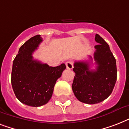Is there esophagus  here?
I'll return each mask as SVG.
<instances>
[{
  "label": "esophagus",
  "mask_w": 129,
  "mask_h": 129,
  "mask_svg": "<svg viewBox=\"0 0 129 129\" xmlns=\"http://www.w3.org/2000/svg\"><path fill=\"white\" fill-rule=\"evenodd\" d=\"M66 68L69 70H72L73 68V67H74V64H73L72 61H67L66 63Z\"/></svg>",
  "instance_id": "obj_1"
}]
</instances>
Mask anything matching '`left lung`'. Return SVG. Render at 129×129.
I'll list each match as a JSON object with an SVG mask.
<instances>
[{
	"label": "left lung",
	"mask_w": 129,
	"mask_h": 129,
	"mask_svg": "<svg viewBox=\"0 0 129 129\" xmlns=\"http://www.w3.org/2000/svg\"><path fill=\"white\" fill-rule=\"evenodd\" d=\"M96 70H90L89 61H76L72 90L77 99L88 104H97L112 93L117 77L116 59L109 45L98 34L95 36ZM92 59V57H90Z\"/></svg>",
	"instance_id": "8db88e82"
}]
</instances>
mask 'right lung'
<instances>
[{
  "label": "right lung",
  "instance_id": "right-lung-1",
  "mask_svg": "<svg viewBox=\"0 0 129 129\" xmlns=\"http://www.w3.org/2000/svg\"><path fill=\"white\" fill-rule=\"evenodd\" d=\"M42 41L41 35H35L20 47L11 73V84L17 99L33 107L49 102L57 80L66 68L65 63L51 67L33 59V52Z\"/></svg>",
  "mask_w": 129,
  "mask_h": 129
}]
</instances>
